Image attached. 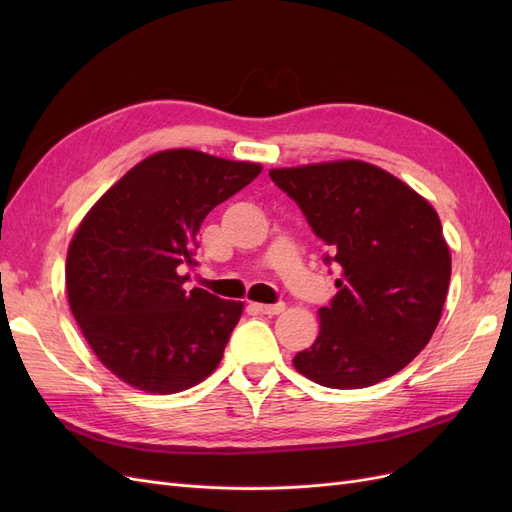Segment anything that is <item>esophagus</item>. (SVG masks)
I'll list each match as a JSON object with an SVG mask.
<instances>
[{
  "instance_id": "34e87169",
  "label": "esophagus",
  "mask_w": 512,
  "mask_h": 512,
  "mask_svg": "<svg viewBox=\"0 0 512 512\" xmlns=\"http://www.w3.org/2000/svg\"><path fill=\"white\" fill-rule=\"evenodd\" d=\"M254 307L258 309V312H262V314H267V316H275V314H280V312H284L286 309V303H254Z\"/></svg>"
}]
</instances>
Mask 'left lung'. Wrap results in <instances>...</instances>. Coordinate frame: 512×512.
Masks as SVG:
<instances>
[{
    "label": "left lung",
    "instance_id": "left-lung-1",
    "mask_svg": "<svg viewBox=\"0 0 512 512\" xmlns=\"http://www.w3.org/2000/svg\"><path fill=\"white\" fill-rule=\"evenodd\" d=\"M299 205L337 294L320 307V333L292 363L329 389H365L404 369L436 331L451 282V252L436 209L386 170L324 162L269 170Z\"/></svg>",
    "mask_w": 512,
    "mask_h": 512
}]
</instances>
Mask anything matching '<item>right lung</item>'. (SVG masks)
Segmentation results:
<instances>
[{"label": "right lung", "instance_id": "add662e5", "mask_svg": "<svg viewBox=\"0 0 512 512\" xmlns=\"http://www.w3.org/2000/svg\"><path fill=\"white\" fill-rule=\"evenodd\" d=\"M260 164L194 149L153 153L85 215L66 260L70 309L91 350L126 384L170 395L220 365L241 301L185 290L198 230Z\"/></svg>", "mask_w": 512, "mask_h": 512}]
</instances>
